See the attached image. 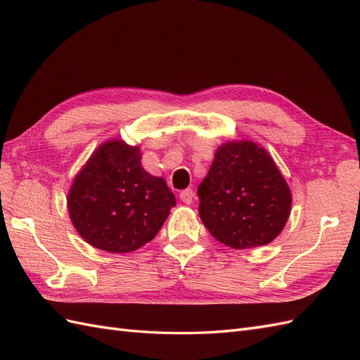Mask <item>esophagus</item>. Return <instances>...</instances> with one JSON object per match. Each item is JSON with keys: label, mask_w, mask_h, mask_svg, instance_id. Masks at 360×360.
<instances>
[{"label": "esophagus", "mask_w": 360, "mask_h": 360, "mask_svg": "<svg viewBox=\"0 0 360 360\" xmlns=\"http://www.w3.org/2000/svg\"><path fill=\"white\" fill-rule=\"evenodd\" d=\"M193 196H195V191L191 188H187V190H182L179 193V198L184 204H191L193 202Z\"/></svg>", "instance_id": "34e87169"}]
</instances>
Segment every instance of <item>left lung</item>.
I'll list each match as a JSON object with an SVG mask.
<instances>
[{"mask_svg":"<svg viewBox=\"0 0 360 360\" xmlns=\"http://www.w3.org/2000/svg\"><path fill=\"white\" fill-rule=\"evenodd\" d=\"M198 198L199 216L212 236L238 250L271 242L291 208V193L278 167L250 141L219 147Z\"/></svg>","mask_w":360,"mask_h":360,"instance_id":"8db88e82","label":"left lung"}]
</instances>
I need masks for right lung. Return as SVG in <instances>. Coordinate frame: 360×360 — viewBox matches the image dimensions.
<instances>
[{
  "label": "right lung",
  "mask_w": 360,
  "mask_h": 360,
  "mask_svg": "<svg viewBox=\"0 0 360 360\" xmlns=\"http://www.w3.org/2000/svg\"><path fill=\"white\" fill-rule=\"evenodd\" d=\"M67 200L79 235L110 253H129L152 240L176 205L165 181L141 167L139 148L122 141H108L91 155Z\"/></svg>",
  "instance_id": "add662e5"
}]
</instances>
